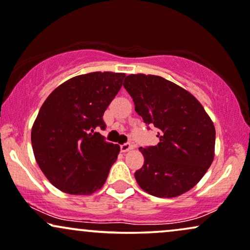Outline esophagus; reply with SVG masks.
Instances as JSON below:
<instances>
[{"mask_svg": "<svg viewBox=\"0 0 250 250\" xmlns=\"http://www.w3.org/2000/svg\"><path fill=\"white\" fill-rule=\"evenodd\" d=\"M133 146L130 144V143H125V144L120 145V150H122V152H127V151L132 150Z\"/></svg>", "mask_w": 250, "mask_h": 250, "instance_id": "1", "label": "esophagus"}]
</instances>
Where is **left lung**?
Returning <instances> with one entry per match:
<instances>
[{
    "label": "left lung",
    "mask_w": 250,
    "mask_h": 250,
    "mask_svg": "<svg viewBox=\"0 0 250 250\" xmlns=\"http://www.w3.org/2000/svg\"><path fill=\"white\" fill-rule=\"evenodd\" d=\"M124 87L145 124L158 128V144L139 148L144 165L134 172L138 186L156 197L189 191L214 161V123L191 93L158 75L130 74Z\"/></svg>",
    "instance_id": "obj_1"
}]
</instances>
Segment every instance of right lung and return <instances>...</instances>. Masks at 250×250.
Returning <instances> with one entry per match:
<instances>
[{
	"instance_id": "obj_1",
	"label": "right lung",
	"mask_w": 250,
	"mask_h": 250,
	"mask_svg": "<svg viewBox=\"0 0 250 250\" xmlns=\"http://www.w3.org/2000/svg\"><path fill=\"white\" fill-rule=\"evenodd\" d=\"M124 73L93 72L64 81L48 95L32 127L36 163L61 191L91 195L102 189L119 155L106 142L104 112L114 99Z\"/></svg>"
}]
</instances>
